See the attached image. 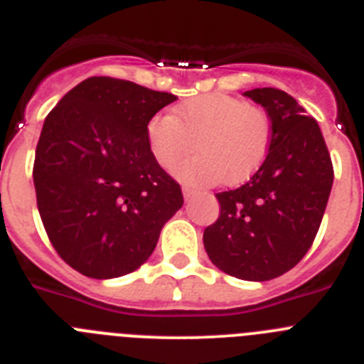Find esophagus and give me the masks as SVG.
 I'll list each match as a JSON object with an SVG mask.
<instances>
[{
    "instance_id": "esophagus-1",
    "label": "esophagus",
    "mask_w": 364,
    "mask_h": 364,
    "mask_svg": "<svg viewBox=\"0 0 364 364\" xmlns=\"http://www.w3.org/2000/svg\"><path fill=\"white\" fill-rule=\"evenodd\" d=\"M182 193H184L186 200H189V198L197 193V188H193V186H184V188H182Z\"/></svg>"
}]
</instances>
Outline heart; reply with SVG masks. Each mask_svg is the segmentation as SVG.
I'll use <instances>...</instances> for the list:
<instances>
[{
  "mask_svg": "<svg viewBox=\"0 0 364 364\" xmlns=\"http://www.w3.org/2000/svg\"><path fill=\"white\" fill-rule=\"evenodd\" d=\"M147 146L162 167H171L195 146L197 155L183 161L173 175L186 184L220 178L239 184L264 162L272 142V122L260 109L228 95L189 100L173 114H156L146 129Z\"/></svg>",
  "mask_w": 364,
  "mask_h": 364,
  "instance_id": "obj_1",
  "label": "heart"
}]
</instances>
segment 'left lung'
I'll return each mask as SVG.
<instances>
[{
	"label": "left lung",
	"instance_id": "obj_1",
	"mask_svg": "<svg viewBox=\"0 0 364 364\" xmlns=\"http://www.w3.org/2000/svg\"><path fill=\"white\" fill-rule=\"evenodd\" d=\"M244 96L264 107L272 142L246 184L217 193L220 215L204 230V247L218 269L242 281H269L306 255L319 231L333 167L319 125L297 100L273 87Z\"/></svg>",
	"mask_w": 364,
	"mask_h": 364
}]
</instances>
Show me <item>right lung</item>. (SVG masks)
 <instances>
[{"mask_svg": "<svg viewBox=\"0 0 364 364\" xmlns=\"http://www.w3.org/2000/svg\"><path fill=\"white\" fill-rule=\"evenodd\" d=\"M175 95L92 76L45 118L34 160L38 211L58 255L92 279L134 272L184 204L147 146L151 118Z\"/></svg>", "mask_w": 364, "mask_h": 364, "instance_id": "1", "label": "right lung"}]
</instances>
